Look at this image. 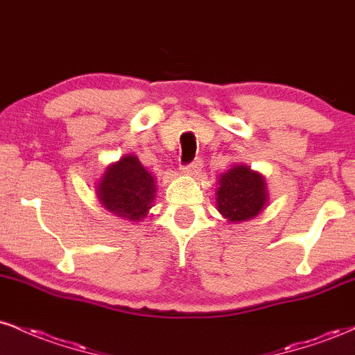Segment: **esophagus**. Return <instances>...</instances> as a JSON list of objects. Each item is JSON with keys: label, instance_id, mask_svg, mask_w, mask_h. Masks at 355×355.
Returning <instances> with one entry per match:
<instances>
[{"label": "esophagus", "instance_id": "1", "mask_svg": "<svg viewBox=\"0 0 355 355\" xmlns=\"http://www.w3.org/2000/svg\"><path fill=\"white\" fill-rule=\"evenodd\" d=\"M202 166H203L202 160H200V158H197V160H195V162H191V164H190V165H187L185 168H183V170H185L187 173H191V175H198V173H200Z\"/></svg>", "mask_w": 355, "mask_h": 355}]
</instances>
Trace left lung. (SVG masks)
<instances>
[{"label": "left lung", "mask_w": 355, "mask_h": 355, "mask_svg": "<svg viewBox=\"0 0 355 355\" xmlns=\"http://www.w3.org/2000/svg\"><path fill=\"white\" fill-rule=\"evenodd\" d=\"M268 202V190L262 173L239 164L220 173L217 209L230 223L247 222L257 217Z\"/></svg>", "instance_id": "obj_1"}]
</instances>
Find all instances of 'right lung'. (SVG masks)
<instances>
[{
    "instance_id": "right-lung-1",
    "label": "right lung",
    "mask_w": 355,
    "mask_h": 355,
    "mask_svg": "<svg viewBox=\"0 0 355 355\" xmlns=\"http://www.w3.org/2000/svg\"><path fill=\"white\" fill-rule=\"evenodd\" d=\"M153 175L135 155H123L116 164L107 166L96 185L101 205L126 222H141L155 202Z\"/></svg>"
}]
</instances>
